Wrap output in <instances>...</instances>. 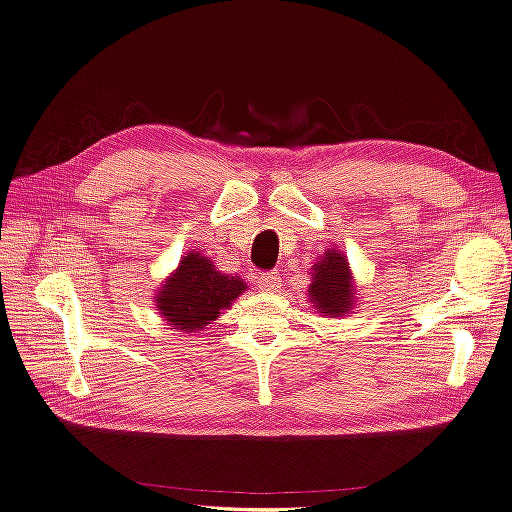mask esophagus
I'll return each mask as SVG.
<instances>
[{"label":"esophagus","instance_id":"obj_1","mask_svg":"<svg viewBox=\"0 0 512 512\" xmlns=\"http://www.w3.org/2000/svg\"><path fill=\"white\" fill-rule=\"evenodd\" d=\"M281 276L276 272H270V274H261L257 276V287L261 291H268V294H276V291H281Z\"/></svg>","mask_w":512,"mask_h":512}]
</instances>
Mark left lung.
<instances>
[{
  "label": "left lung",
  "instance_id": "left-lung-1",
  "mask_svg": "<svg viewBox=\"0 0 512 512\" xmlns=\"http://www.w3.org/2000/svg\"><path fill=\"white\" fill-rule=\"evenodd\" d=\"M309 300L313 309L324 317H345L358 302L356 279L349 270V261L337 246L326 248L324 255L311 266Z\"/></svg>",
  "mask_w": 512,
  "mask_h": 512
}]
</instances>
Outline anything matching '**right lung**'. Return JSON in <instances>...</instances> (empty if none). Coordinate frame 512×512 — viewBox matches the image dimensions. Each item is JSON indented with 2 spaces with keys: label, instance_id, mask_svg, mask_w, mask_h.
I'll list each match as a JSON object with an SVG mask.
<instances>
[{
  "label": "right lung",
  "instance_id": "1",
  "mask_svg": "<svg viewBox=\"0 0 512 512\" xmlns=\"http://www.w3.org/2000/svg\"><path fill=\"white\" fill-rule=\"evenodd\" d=\"M246 291L240 276L218 270L199 251L186 253L154 294V306L165 324L180 332L203 330Z\"/></svg>",
  "mask_w": 512,
  "mask_h": 512
}]
</instances>
